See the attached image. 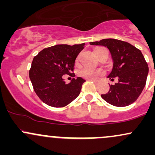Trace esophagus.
<instances>
[{"label": "esophagus", "mask_w": 155, "mask_h": 155, "mask_svg": "<svg viewBox=\"0 0 155 155\" xmlns=\"http://www.w3.org/2000/svg\"><path fill=\"white\" fill-rule=\"evenodd\" d=\"M89 80H90V81H93V82L95 83V84H98V81H97V80H92V79H89Z\"/></svg>", "instance_id": "esophagus-1"}]
</instances>
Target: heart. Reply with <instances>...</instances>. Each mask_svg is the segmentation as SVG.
I'll return each mask as SVG.
<instances>
[{
    "mask_svg": "<svg viewBox=\"0 0 155 155\" xmlns=\"http://www.w3.org/2000/svg\"><path fill=\"white\" fill-rule=\"evenodd\" d=\"M100 49V48H97ZM95 49V50H96ZM104 71L102 69H92L90 68H84L80 71V75L87 79H96L99 76L104 75Z\"/></svg>",
    "mask_w": 155,
    "mask_h": 155,
    "instance_id": "1",
    "label": "heart"
}]
</instances>
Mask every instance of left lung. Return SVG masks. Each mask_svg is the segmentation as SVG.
<instances>
[{
	"label": "left lung",
	"instance_id": "1",
	"mask_svg": "<svg viewBox=\"0 0 155 155\" xmlns=\"http://www.w3.org/2000/svg\"><path fill=\"white\" fill-rule=\"evenodd\" d=\"M90 44L104 46L109 49L114 66L108 78L111 81L118 78V82L109 84L108 93L101 95L102 98L118 107L135 102L144 88L149 73L148 64L141 51L132 44L114 38L102 39Z\"/></svg>",
	"mask_w": 155,
	"mask_h": 155
}]
</instances>
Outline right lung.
<instances>
[{
  "instance_id": "1",
  "label": "right lung",
  "mask_w": 155,
  "mask_h": 155,
  "mask_svg": "<svg viewBox=\"0 0 155 155\" xmlns=\"http://www.w3.org/2000/svg\"><path fill=\"white\" fill-rule=\"evenodd\" d=\"M85 44H59L44 49L34 57L29 71L33 90L44 104L60 108L75 100L81 92L85 80L74 78L69 84L63 76H73L76 58Z\"/></svg>"
}]
</instances>
